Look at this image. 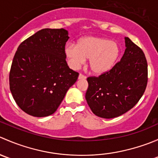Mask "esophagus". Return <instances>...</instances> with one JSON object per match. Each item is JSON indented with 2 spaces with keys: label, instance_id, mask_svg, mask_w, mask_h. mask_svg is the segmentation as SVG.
Wrapping results in <instances>:
<instances>
[{
  "label": "esophagus",
  "instance_id": "1",
  "mask_svg": "<svg viewBox=\"0 0 158 158\" xmlns=\"http://www.w3.org/2000/svg\"><path fill=\"white\" fill-rule=\"evenodd\" d=\"M86 79V76H85L82 74L79 75V79Z\"/></svg>",
  "mask_w": 158,
  "mask_h": 158
}]
</instances>
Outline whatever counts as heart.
I'll use <instances>...</instances> for the list:
<instances>
[{
  "instance_id": "obj_1",
  "label": "heart",
  "mask_w": 158,
  "mask_h": 158,
  "mask_svg": "<svg viewBox=\"0 0 158 158\" xmlns=\"http://www.w3.org/2000/svg\"><path fill=\"white\" fill-rule=\"evenodd\" d=\"M70 66L76 69L89 59L91 71L102 75L112 69L119 56V47L114 40L98 36H85L76 46L69 44L65 49Z\"/></svg>"
}]
</instances>
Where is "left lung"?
Returning <instances> with one entry per match:
<instances>
[{
    "mask_svg": "<svg viewBox=\"0 0 158 158\" xmlns=\"http://www.w3.org/2000/svg\"><path fill=\"white\" fill-rule=\"evenodd\" d=\"M125 40L126 49L120 61L98 77L87 79L85 99L92 112L103 118L118 117L131 109L147 86L144 53L128 37Z\"/></svg>",
    "mask_w": 158,
    "mask_h": 158,
    "instance_id": "1",
    "label": "left lung"
}]
</instances>
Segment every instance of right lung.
Returning <instances> with one entry per match:
<instances>
[{
    "label": "right lung",
    "mask_w": 158,
    "mask_h": 158,
    "mask_svg": "<svg viewBox=\"0 0 158 158\" xmlns=\"http://www.w3.org/2000/svg\"><path fill=\"white\" fill-rule=\"evenodd\" d=\"M65 29H43L20 44L11 65L9 82L13 98L34 117L53 114L76 82L79 73L69 69Z\"/></svg>",
    "instance_id": "add662e5"
}]
</instances>
